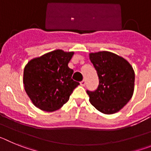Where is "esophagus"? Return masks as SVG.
Here are the masks:
<instances>
[{"mask_svg":"<svg viewBox=\"0 0 151 151\" xmlns=\"http://www.w3.org/2000/svg\"><path fill=\"white\" fill-rule=\"evenodd\" d=\"M85 85H86V82H85V80H83V81H82V82H80V85H81V86H85Z\"/></svg>","mask_w":151,"mask_h":151,"instance_id":"obj_1","label":"esophagus"}]
</instances>
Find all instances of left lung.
<instances>
[{
	"label": "left lung",
	"instance_id": "left-lung-1",
	"mask_svg": "<svg viewBox=\"0 0 151 151\" xmlns=\"http://www.w3.org/2000/svg\"><path fill=\"white\" fill-rule=\"evenodd\" d=\"M99 78L95 91H87L89 101L98 111L113 114L121 110L132 97L134 71L122 57L110 51L89 54Z\"/></svg>",
	"mask_w": 151,
	"mask_h": 151
}]
</instances>
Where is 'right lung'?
I'll return each mask as SVG.
<instances>
[{
    "label": "right lung",
    "mask_w": 151,
    "mask_h": 151,
    "mask_svg": "<svg viewBox=\"0 0 151 151\" xmlns=\"http://www.w3.org/2000/svg\"><path fill=\"white\" fill-rule=\"evenodd\" d=\"M74 52L55 50L28 62L23 71L24 89L33 104L47 112L62 107L79 85L68 66Z\"/></svg>",
    "instance_id": "right-lung-1"
}]
</instances>
